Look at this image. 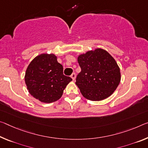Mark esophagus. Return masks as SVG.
<instances>
[{"instance_id":"obj_1","label":"esophagus","mask_w":148,"mask_h":148,"mask_svg":"<svg viewBox=\"0 0 148 148\" xmlns=\"http://www.w3.org/2000/svg\"><path fill=\"white\" fill-rule=\"evenodd\" d=\"M71 78H72V79H73V80H74L75 78H76V74L72 73V75H71Z\"/></svg>"}]
</instances>
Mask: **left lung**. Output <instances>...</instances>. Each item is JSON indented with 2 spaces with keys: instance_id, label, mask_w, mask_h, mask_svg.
<instances>
[{
  "instance_id": "left-lung-1",
  "label": "left lung",
  "mask_w": 148,
  "mask_h": 148,
  "mask_svg": "<svg viewBox=\"0 0 148 148\" xmlns=\"http://www.w3.org/2000/svg\"><path fill=\"white\" fill-rule=\"evenodd\" d=\"M81 72L76 84L84 97L91 101L105 99L112 94L121 81L120 69L115 60L102 49L80 55Z\"/></svg>"
}]
</instances>
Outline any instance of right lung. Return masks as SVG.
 <instances>
[{"label": "right lung", "mask_w": 148, "mask_h": 148, "mask_svg": "<svg viewBox=\"0 0 148 148\" xmlns=\"http://www.w3.org/2000/svg\"><path fill=\"white\" fill-rule=\"evenodd\" d=\"M72 79L63 74L62 65L53 54H41L34 58L25 72V82L30 94L43 103L59 99Z\"/></svg>", "instance_id": "add662e5"}]
</instances>
